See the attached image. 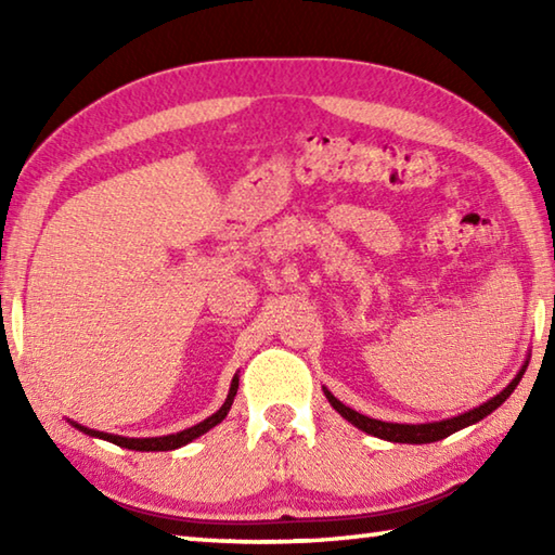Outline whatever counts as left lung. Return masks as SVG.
<instances>
[{
	"mask_svg": "<svg viewBox=\"0 0 555 555\" xmlns=\"http://www.w3.org/2000/svg\"><path fill=\"white\" fill-rule=\"evenodd\" d=\"M524 370H526V364H524ZM524 370L516 374L509 387L496 393L494 399L482 403V406H477V409L467 411V413H460V416H455V418L438 421V424H416V426H413V424H387V421L362 416V413H357L354 409L345 406V403L337 401L331 391H325V397H327V401L333 403V409L340 413L343 418H347L352 426L364 430V434L377 436V438H384V440H391V443H416V446L418 443H436V440L448 438L450 434H455V430H460V428L477 424V421L485 418L487 413H492L496 406H502V403L509 399V393L516 389V384H519Z\"/></svg>",
	"mask_w": 555,
	"mask_h": 555,
	"instance_id": "1",
	"label": "left lung"
}]
</instances>
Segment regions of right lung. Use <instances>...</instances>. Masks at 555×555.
I'll return each instance as SVG.
<instances>
[{
	"label": "right lung",
	"mask_w": 555,
	"mask_h": 555,
	"mask_svg": "<svg viewBox=\"0 0 555 555\" xmlns=\"http://www.w3.org/2000/svg\"><path fill=\"white\" fill-rule=\"evenodd\" d=\"M237 387H240V379L234 377V379H232V387H230V393H228V401L222 403L218 413H212L210 418L201 421L198 426L185 428V430H181V434H173V436H162V438H121V436L102 434V430H88V428H82V426H78V424H75V426H78L80 430H86V434H90V436L105 438V440H109V443L121 446V448H129V450H146V453H149V450H173V448H181V446H185V443H191L193 438L203 436L205 430H210L212 426H218L220 421H222L224 416H228L234 393H237Z\"/></svg>",
	"instance_id": "right-lung-1"
}]
</instances>
